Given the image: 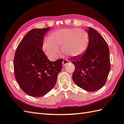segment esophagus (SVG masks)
I'll list each match as a JSON object with an SVG mask.
<instances>
[{
  "instance_id": "obj_1",
  "label": "esophagus",
  "mask_w": 124,
  "mask_h": 124,
  "mask_svg": "<svg viewBox=\"0 0 124 124\" xmlns=\"http://www.w3.org/2000/svg\"><path fill=\"white\" fill-rule=\"evenodd\" d=\"M68 63V61L66 59H64L62 61V66H65L66 64H67Z\"/></svg>"
}]
</instances>
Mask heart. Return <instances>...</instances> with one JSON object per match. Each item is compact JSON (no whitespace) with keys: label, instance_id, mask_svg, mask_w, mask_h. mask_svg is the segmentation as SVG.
Returning <instances> with one entry per match:
<instances>
[{"label":"heart","instance_id":"obj_1","mask_svg":"<svg viewBox=\"0 0 124 124\" xmlns=\"http://www.w3.org/2000/svg\"><path fill=\"white\" fill-rule=\"evenodd\" d=\"M89 35L82 29L66 28L50 33L43 49L46 55L54 58L58 50L68 57H78L85 52L88 46Z\"/></svg>","mask_w":124,"mask_h":124}]
</instances>
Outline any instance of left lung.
Instances as JSON below:
<instances>
[{
	"instance_id": "left-lung-1",
	"label": "left lung",
	"mask_w": 124,
	"mask_h": 124,
	"mask_svg": "<svg viewBox=\"0 0 124 124\" xmlns=\"http://www.w3.org/2000/svg\"><path fill=\"white\" fill-rule=\"evenodd\" d=\"M89 40L86 52L70 58L75 65L72 78L76 85L88 92L103 87L110 69L109 50L107 43L95 29L87 30Z\"/></svg>"
}]
</instances>
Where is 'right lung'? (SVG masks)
Wrapping results in <instances>:
<instances>
[{"instance_id": "add662e5", "label": "right lung", "mask_w": 124, "mask_h": 124, "mask_svg": "<svg viewBox=\"0 0 124 124\" xmlns=\"http://www.w3.org/2000/svg\"><path fill=\"white\" fill-rule=\"evenodd\" d=\"M49 28L31 30L21 40L15 53V78L20 88L32 97H41L50 92L62 69V59L51 62L42 50L44 35Z\"/></svg>"}]
</instances>
